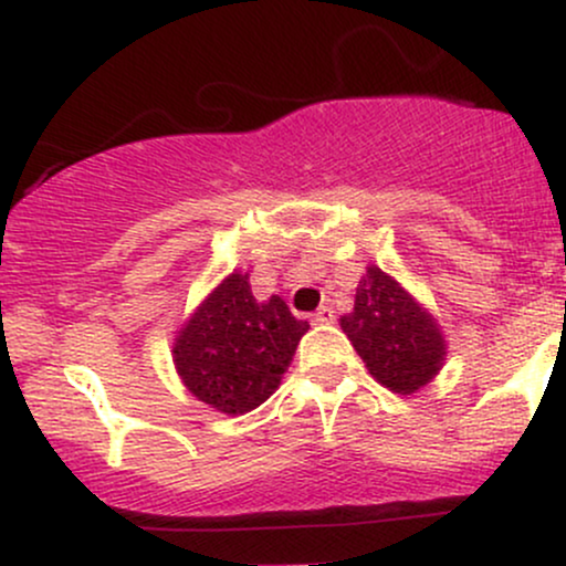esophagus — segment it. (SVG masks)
I'll list each match as a JSON object with an SVG mask.
<instances>
[{"label":"esophagus","instance_id":"34e87169","mask_svg":"<svg viewBox=\"0 0 566 566\" xmlns=\"http://www.w3.org/2000/svg\"><path fill=\"white\" fill-rule=\"evenodd\" d=\"M335 322V311L329 305H322V308L314 311V324H333Z\"/></svg>","mask_w":566,"mask_h":566}]
</instances>
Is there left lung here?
Instances as JSON below:
<instances>
[{
	"mask_svg": "<svg viewBox=\"0 0 566 566\" xmlns=\"http://www.w3.org/2000/svg\"><path fill=\"white\" fill-rule=\"evenodd\" d=\"M340 327L369 375L394 394H415L444 365L439 324L378 265L367 269Z\"/></svg>",
	"mask_w": 566,
	"mask_h": 566,
	"instance_id": "8db88e82",
	"label": "left lung"
}]
</instances>
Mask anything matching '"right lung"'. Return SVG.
Listing matches in <instances>:
<instances>
[{
    "label": "right lung",
    "mask_w": 566,
    "mask_h": 566,
    "mask_svg": "<svg viewBox=\"0 0 566 566\" xmlns=\"http://www.w3.org/2000/svg\"><path fill=\"white\" fill-rule=\"evenodd\" d=\"M305 333L308 322L295 319L282 297L255 301L247 274L233 271L175 337V367L199 401L244 415L276 391Z\"/></svg>",
    "instance_id": "add662e5"
}]
</instances>
